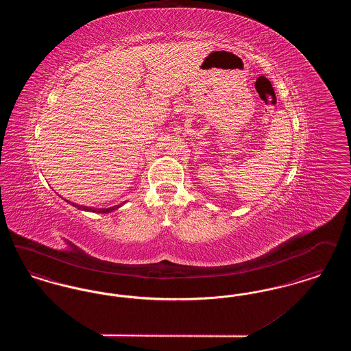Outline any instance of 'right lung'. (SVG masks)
I'll use <instances>...</instances> for the list:
<instances>
[{"label":"right lung","mask_w":351,"mask_h":351,"mask_svg":"<svg viewBox=\"0 0 351 351\" xmlns=\"http://www.w3.org/2000/svg\"><path fill=\"white\" fill-rule=\"evenodd\" d=\"M68 201V200H66ZM69 202V201H68ZM71 205H73L75 208L80 209V210H86V212H93V213H112L113 210H117L119 206H122L125 202L119 204V205H114V206H110V208H92V206H83V205H77L75 202H69Z\"/></svg>","instance_id":"add662e5"}]
</instances>
